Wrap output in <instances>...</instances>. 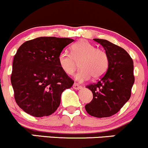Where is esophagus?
Listing matches in <instances>:
<instances>
[{"instance_id":"esophagus-1","label":"esophagus","mask_w":148,"mask_h":148,"mask_svg":"<svg viewBox=\"0 0 148 148\" xmlns=\"http://www.w3.org/2000/svg\"><path fill=\"white\" fill-rule=\"evenodd\" d=\"M73 88H74V89H77V90H78V89H80V88H82V86H81V85L78 84H77V83H74V84H73Z\"/></svg>"}]
</instances>
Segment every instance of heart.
Masks as SVG:
<instances>
[{"instance_id": "heart-1", "label": "heart", "mask_w": 148, "mask_h": 148, "mask_svg": "<svg viewBox=\"0 0 148 148\" xmlns=\"http://www.w3.org/2000/svg\"><path fill=\"white\" fill-rule=\"evenodd\" d=\"M71 54L62 51L58 56V63L62 71L68 75L74 74L78 63L81 69L75 75L76 80L84 82L92 77L95 79L102 77L109 66V57L104 49L86 40L71 45Z\"/></svg>"}]
</instances>
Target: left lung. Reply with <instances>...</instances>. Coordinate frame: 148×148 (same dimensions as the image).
<instances>
[{
    "label": "left lung",
    "instance_id": "left-lung-1",
    "mask_svg": "<svg viewBox=\"0 0 148 148\" xmlns=\"http://www.w3.org/2000/svg\"><path fill=\"white\" fill-rule=\"evenodd\" d=\"M94 40L101 45L108 54L109 66L97 83L86 86L92 91L93 99L85 106V109L94 117H110L118 113L130 98L135 82L133 61L121 47L106 40Z\"/></svg>",
    "mask_w": 148,
    "mask_h": 148
}]
</instances>
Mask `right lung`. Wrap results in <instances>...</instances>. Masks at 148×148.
Returning <instances> with one entry per match:
<instances>
[{"label":"right lung","instance_id":"add662e5","mask_svg":"<svg viewBox=\"0 0 148 148\" xmlns=\"http://www.w3.org/2000/svg\"><path fill=\"white\" fill-rule=\"evenodd\" d=\"M73 41L41 37L28 40L18 48L10 79L15 101L25 113L43 117L57 109L62 93L74 82L60 68L58 56Z\"/></svg>","mask_w":148,"mask_h":148}]
</instances>
